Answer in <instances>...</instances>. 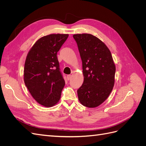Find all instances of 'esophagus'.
<instances>
[{
    "label": "esophagus",
    "mask_w": 146,
    "mask_h": 146,
    "mask_svg": "<svg viewBox=\"0 0 146 146\" xmlns=\"http://www.w3.org/2000/svg\"><path fill=\"white\" fill-rule=\"evenodd\" d=\"M71 77H72V76L71 75H68L67 76V78H68V80H69L70 78H71Z\"/></svg>",
    "instance_id": "obj_1"
}]
</instances>
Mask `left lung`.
<instances>
[{
  "label": "left lung",
  "mask_w": 146,
  "mask_h": 146,
  "mask_svg": "<svg viewBox=\"0 0 146 146\" xmlns=\"http://www.w3.org/2000/svg\"><path fill=\"white\" fill-rule=\"evenodd\" d=\"M82 61L84 81L77 90L80 102L98 107L108 98L114 84L116 66L107 46L92 35H73Z\"/></svg>",
  "instance_id": "1"
}]
</instances>
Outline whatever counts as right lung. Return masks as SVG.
Wrapping results in <instances>:
<instances>
[{
	"mask_svg": "<svg viewBox=\"0 0 146 146\" xmlns=\"http://www.w3.org/2000/svg\"><path fill=\"white\" fill-rule=\"evenodd\" d=\"M68 36L51 34L41 38L31 48L25 60V86L34 99L46 107L58 102L65 85L56 55Z\"/></svg>",
	"mask_w": 146,
	"mask_h": 146,
	"instance_id": "obj_1",
	"label": "right lung"
}]
</instances>
